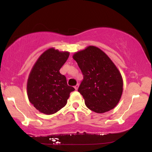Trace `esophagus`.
Segmentation results:
<instances>
[{"mask_svg": "<svg viewBox=\"0 0 152 152\" xmlns=\"http://www.w3.org/2000/svg\"><path fill=\"white\" fill-rule=\"evenodd\" d=\"M78 87H79V84L75 85V90L77 91L78 89Z\"/></svg>", "mask_w": 152, "mask_h": 152, "instance_id": "1", "label": "esophagus"}]
</instances>
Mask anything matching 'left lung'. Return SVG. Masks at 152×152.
I'll use <instances>...</instances> for the list:
<instances>
[{
    "mask_svg": "<svg viewBox=\"0 0 152 152\" xmlns=\"http://www.w3.org/2000/svg\"><path fill=\"white\" fill-rule=\"evenodd\" d=\"M84 75L78 91L91 111L102 113L113 109L121 98L123 80L111 59L99 48L90 45L72 56Z\"/></svg>",
    "mask_w": 152,
    "mask_h": 152,
    "instance_id": "8db88e82",
    "label": "left lung"
}]
</instances>
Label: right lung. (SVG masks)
<instances>
[{"mask_svg":"<svg viewBox=\"0 0 152 152\" xmlns=\"http://www.w3.org/2000/svg\"><path fill=\"white\" fill-rule=\"evenodd\" d=\"M69 55L68 52L51 48L41 54L31 70L27 93L29 101L41 113H57L65 107L70 92L75 91L59 72Z\"/></svg>","mask_w":152,"mask_h":152,"instance_id":"right-lung-1","label":"right lung"}]
</instances>
